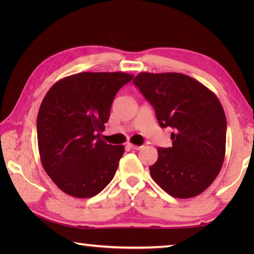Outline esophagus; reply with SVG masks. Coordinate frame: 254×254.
Returning a JSON list of instances; mask_svg holds the SVG:
<instances>
[{
	"instance_id": "34e87169",
	"label": "esophagus",
	"mask_w": 254,
	"mask_h": 254,
	"mask_svg": "<svg viewBox=\"0 0 254 254\" xmlns=\"http://www.w3.org/2000/svg\"><path fill=\"white\" fill-rule=\"evenodd\" d=\"M127 146L132 148V149H139L142 148V146H138V145H135V144H132V143H127Z\"/></svg>"
}]
</instances>
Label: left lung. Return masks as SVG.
Here are the masks:
<instances>
[{"instance_id":"8db88e82","label":"left lung","mask_w":254,"mask_h":254,"mask_svg":"<svg viewBox=\"0 0 254 254\" xmlns=\"http://www.w3.org/2000/svg\"><path fill=\"white\" fill-rule=\"evenodd\" d=\"M134 85L154 107L159 126L174 128L172 146L158 147L150 176L171 196L190 198L216 179L225 159V111L217 96L181 73H139Z\"/></svg>"}]
</instances>
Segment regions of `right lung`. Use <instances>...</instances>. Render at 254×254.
<instances>
[{"label": "right lung", "mask_w": 254, "mask_h": 254, "mask_svg": "<svg viewBox=\"0 0 254 254\" xmlns=\"http://www.w3.org/2000/svg\"><path fill=\"white\" fill-rule=\"evenodd\" d=\"M133 75L83 72L48 90L37 117L38 148L47 175L73 197L95 196L115 177L123 145L100 138L113 98Z\"/></svg>", "instance_id": "obj_1"}]
</instances>
